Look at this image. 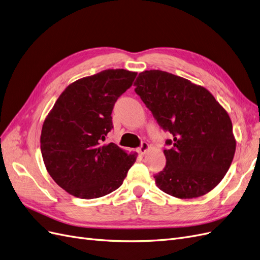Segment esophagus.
Listing matches in <instances>:
<instances>
[{
	"instance_id": "34e87169",
	"label": "esophagus",
	"mask_w": 260,
	"mask_h": 260,
	"mask_svg": "<svg viewBox=\"0 0 260 260\" xmlns=\"http://www.w3.org/2000/svg\"><path fill=\"white\" fill-rule=\"evenodd\" d=\"M148 149H149V145L146 142H143L142 145H141L140 148H139V153L141 155H144L148 151Z\"/></svg>"
}]
</instances>
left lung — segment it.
<instances>
[{"instance_id":"1","label":"left lung","mask_w":260,"mask_h":260,"mask_svg":"<svg viewBox=\"0 0 260 260\" xmlns=\"http://www.w3.org/2000/svg\"><path fill=\"white\" fill-rule=\"evenodd\" d=\"M136 92L172 140L166 167L156 175L159 190L177 199L200 198L215 188L233 160L237 141L225 109L202 85L161 70H145Z\"/></svg>"}]
</instances>
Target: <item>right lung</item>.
<instances>
[{"mask_svg": "<svg viewBox=\"0 0 260 260\" xmlns=\"http://www.w3.org/2000/svg\"><path fill=\"white\" fill-rule=\"evenodd\" d=\"M138 73L107 69L70 83L45 117L42 158L52 179L78 199L105 196L119 187L138 154L103 144L113 128L115 102Z\"/></svg>", "mask_w": 260, "mask_h": 260, "instance_id": "obj_1", "label": "right lung"}]
</instances>
